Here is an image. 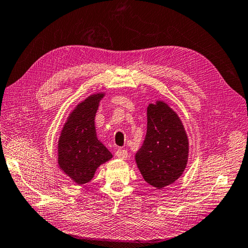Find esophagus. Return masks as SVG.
Returning a JSON list of instances; mask_svg holds the SVG:
<instances>
[{
	"label": "esophagus",
	"instance_id": "1",
	"mask_svg": "<svg viewBox=\"0 0 248 248\" xmlns=\"http://www.w3.org/2000/svg\"><path fill=\"white\" fill-rule=\"evenodd\" d=\"M115 155H116V157H118V159L125 160L128 157V151L124 149H118L115 152Z\"/></svg>",
	"mask_w": 248,
	"mask_h": 248
}]
</instances>
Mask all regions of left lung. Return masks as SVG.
<instances>
[{
	"label": "left lung",
	"instance_id": "1",
	"mask_svg": "<svg viewBox=\"0 0 248 248\" xmlns=\"http://www.w3.org/2000/svg\"><path fill=\"white\" fill-rule=\"evenodd\" d=\"M188 139L180 117L166 102L147 108V133L135 161L147 183L156 188L177 181L186 170Z\"/></svg>",
	"mask_w": 248,
	"mask_h": 248
}]
</instances>
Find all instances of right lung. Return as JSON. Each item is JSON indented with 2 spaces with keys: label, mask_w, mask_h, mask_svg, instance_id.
I'll return each instance as SVG.
<instances>
[{
  "label": "right lung",
  "mask_w": 248,
  "mask_h": 248,
  "mask_svg": "<svg viewBox=\"0 0 248 248\" xmlns=\"http://www.w3.org/2000/svg\"><path fill=\"white\" fill-rule=\"evenodd\" d=\"M104 93L91 94L69 114L57 144L61 170L77 184H85L97 168L112 159V154L97 138L94 117Z\"/></svg>",
  "instance_id": "right-lung-1"
}]
</instances>
